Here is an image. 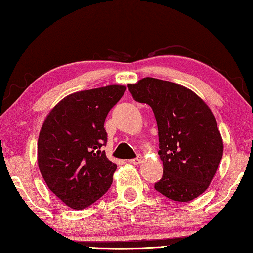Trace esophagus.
<instances>
[{"mask_svg":"<svg viewBox=\"0 0 253 253\" xmlns=\"http://www.w3.org/2000/svg\"><path fill=\"white\" fill-rule=\"evenodd\" d=\"M142 156H137V158H135V159H131V160H129V162L130 163H133V164H138V163H141L142 162Z\"/></svg>","mask_w":253,"mask_h":253,"instance_id":"34e87169","label":"esophagus"}]
</instances>
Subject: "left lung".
Segmentation results:
<instances>
[{"label":"left lung","instance_id":"obj_1","mask_svg":"<svg viewBox=\"0 0 253 253\" xmlns=\"http://www.w3.org/2000/svg\"><path fill=\"white\" fill-rule=\"evenodd\" d=\"M133 98L154 112L163 175L155 190L175 202H190L205 191L223 155L215 116L195 92L180 84L144 78L128 84Z\"/></svg>","mask_w":253,"mask_h":253}]
</instances>
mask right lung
Segmentation results:
<instances>
[{
	"mask_svg": "<svg viewBox=\"0 0 253 253\" xmlns=\"http://www.w3.org/2000/svg\"><path fill=\"white\" fill-rule=\"evenodd\" d=\"M126 86L108 85L72 93L56 105L39 133L38 167L50 191L73 210L102 197L117 166L106 156L108 112Z\"/></svg>",
	"mask_w": 253,
	"mask_h": 253,
	"instance_id": "right-lung-1",
	"label": "right lung"
}]
</instances>
